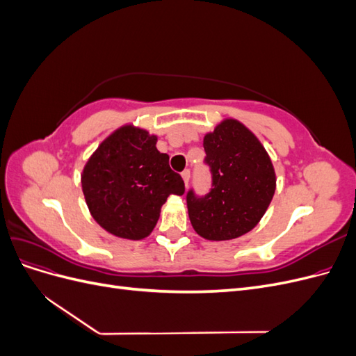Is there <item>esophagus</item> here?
I'll use <instances>...</instances> for the list:
<instances>
[{
  "instance_id": "34e87169",
  "label": "esophagus",
  "mask_w": 356,
  "mask_h": 356,
  "mask_svg": "<svg viewBox=\"0 0 356 356\" xmlns=\"http://www.w3.org/2000/svg\"><path fill=\"white\" fill-rule=\"evenodd\" d=\"M181 177H182V181H184V186L187 187V186H188V181H190V170H184V172H182Z\"/></svg>"
}]
</instances>
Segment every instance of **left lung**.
<instances>
[{"label": "left lung", "instance_id": "8db88e82", "mask_svg": "<svg viewBox=\"0 0 356 356\" xmlns=\"http://www.w3.org/2000/svg\"><path fill=\"white\" fill-rule=\"evenodd\" d=\"M212 190L203 199L187 195L188 217L207 241H230L260 222L276 190L272 159L260 139L233 117L204 134Z\"/></svg>", "mask_w": 356, "mask_h": 356}]
</instances>
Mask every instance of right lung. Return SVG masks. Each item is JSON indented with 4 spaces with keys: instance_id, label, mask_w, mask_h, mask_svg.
I'll return each instance as SVG.
<instances>
[{
    "instance_id": "right-lung-1",
    "label": "right lung",
    "mask_w": 356,
    "mask_h": 356,
    "mask_svg": "<svg viewBox=\"0 0 356 356\" xmlns=\"http://www.w3.org/2000/svg\"><path fill=\"white\" fill-rule=\"evenodd\" d=\"M156 144L157 135L127 123L106 136L83 168L81 188L89 212L117 238L145 239L166 199L184 195V181Z\"/></svg>"
}]
</instances>
